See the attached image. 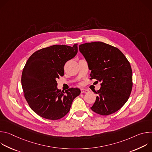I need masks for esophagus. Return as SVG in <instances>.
Masks as SVG:
<instances>
[{
    "label": "esophagus",
    "mask_w": 152,
    "mask_h": 152,
    "mask_svg": "<svg viewBox=\"0 0 152 152\" xmlns=\"http://www.w3.org/2000/svg\"><path fill=\"white\" fill-rule=\"evenodd\" d=\"M80 91H81V93H86L88 92V90L85 89V88H82V89L80 90Z\"/></svg>",
    "instance_id": "esophagus-1"
}]
</instances>
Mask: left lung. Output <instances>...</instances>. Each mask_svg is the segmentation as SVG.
Here are the masks:
<instances>
[{
  "label": "left lung",
  "mask_w": 152,
  "mask_h": 152,
  "mask_svg": "<svg viewBox=\"0 0 152 152\" xmlns=\"http://www.w3.org/2000/svg\"><path fill=\"white\" fill-rule=\"evenodd\" d=\"M79 49L91 70L90 79L101 82L91 110L102 115L117 112L127 101L132 88L129 62L118 48L103 42L84 43Z\"/></svg>",
  "instance_id": "1"
}]
</instances>
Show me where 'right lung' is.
<instances>
[{"mask_svg":"<svg viewBox=\"0 0 152 152\" xmlns=\"http://www.w3.org/2000/svg\"><path fill=\"white\" fill-rule=\"evenodd\" d=\"M77 53L73 47L53 45L34 52L28 59L21 75L25 97L31 109L40 117L56 120L66 115L80 93L78 88L61 91L56 79L64 76V66Z\"/></svg>","mask_w":152,"mask_h":152,"instance_id":"obj_1","label":"right lung"}]
</instances>
